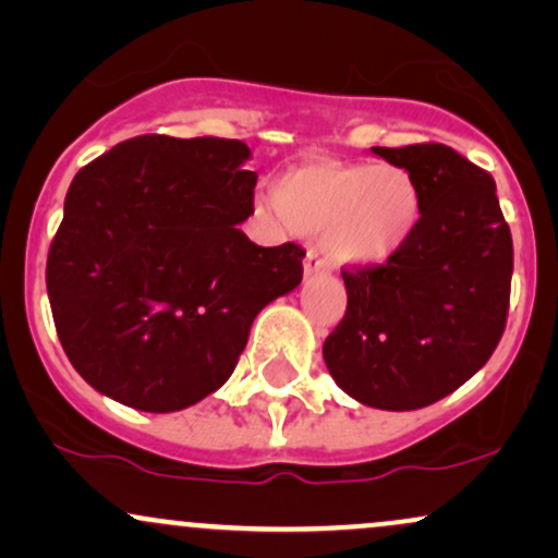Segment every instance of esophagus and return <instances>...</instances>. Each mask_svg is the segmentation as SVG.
<instances>
[{
  "mask_svg": "<svg viewBox=\"0 0 558 558\" xmlns=\"http://www.w3.org/2000/svg\"><path fill=\"white\" fill-rule=\"evenodd\" d=\"M325 270H328V265H325V262L319 259L315 252L306 254V259H304V278H315V275H323Z\"/></svg>",
  "mask_w": 558,
  "mask_h": 558,
  "instance_id": "obj_1",
  "label": "esophagus"
}]
</instances>
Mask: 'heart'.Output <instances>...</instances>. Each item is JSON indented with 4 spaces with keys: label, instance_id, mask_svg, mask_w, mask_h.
Masks as SVG:
<instances>
[{
    "label": "heart",
    "instance_id": "heart-1",
    "mask_svg": "<svg viewBox=\"0 0 558 558\" xmlns=\"http://www.w3.org/2000/svg\"><path fill=\"white\" fill-rule=\"evenodd\" d=\"M272 207L293 235H319L341 267L375 270L417 235L420 185L399 165L304 162L272 183Z\"/></svg>",
    "mask_w": 558,
    "mask_h": 558
}]
</instances>
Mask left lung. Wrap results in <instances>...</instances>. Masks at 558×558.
Masks as SVG:
<instances>
[{"instance_id": "left-lung-1", "label": "left lung", "mask_w": 558, "mask_h": 558, "mask_svg": "<svg viewBox=\"0 0 558 558\" xmlns=\"http://www.w3.org/2000/svg\"><path fill=\"white\" fill-rule=\"evenodd\" d=\"M369 151L417 181L422 222L390 265L343 272L349 306L323 360L351 399L412 412L490 360L509 312L514 248L493 178L451 146Z\"/></svg>"}]
</instances>
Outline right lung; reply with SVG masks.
<instances>
[{"label": "right lung", "mask_w": 558, "mask_h": 558, "mask_svg": "<svg viewBox=\"0 0 558 558\" xmlns=\"http://www.w3.org/2000/svg\"><path fill=\"white\" fill-rule=\"evenodd\" d=\"M252 149L138 136L70 183L47 259L62 349L88 386L138 412H181L226 386L254 317L301 283L296 243L257 246Z\"/></svg>", "instance_id": "obj_1"}]
</instances>
